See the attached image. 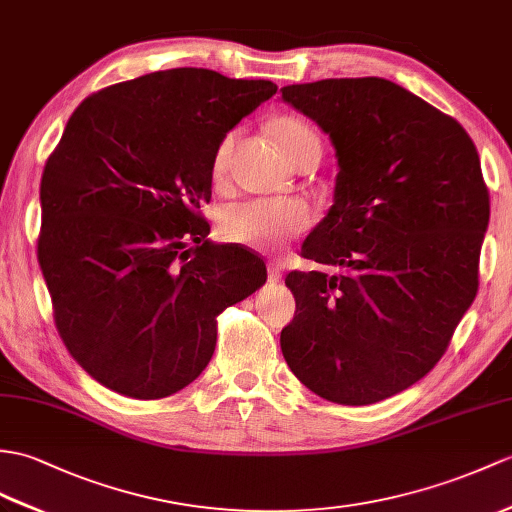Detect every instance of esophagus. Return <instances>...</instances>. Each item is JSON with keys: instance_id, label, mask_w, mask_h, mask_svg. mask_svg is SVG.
<instances>
[{"instance_id": "obj_1", "label": "esophagus", "mask_w": 512, "mask_h": 512, "mask_svg": "<svg viewBox=\"0 0 512 512\" xmlns=\"http://www.w3.org/2000/svg\"><path fill=\"white\" fill-rule=\"evenodd\" d=\"M281 266L279 264H275V261H270L268 264V279L272 281V283H277V281H281Z\"/></svg>"}]
</instances>
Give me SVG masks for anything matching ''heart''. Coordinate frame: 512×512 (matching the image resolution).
Instances as JSON below:
<instances>
[{
	"instance_id": "heart-1",
	"label": "heart",
	"mask_w": 512,
	"mask_h": 512,
	"mask_svg": "<svg viewBox=\"0 0 512 512\" xmlns=\"http://www.w3.org/2000/svg\"><path fill=\"white\" fill-rule=\"evenodd\" d=\"M285 157L294 161L307 146H320L318 135L303 120L281 117L270 126ZM235 133L224 135L213 152L211 174L216 181L227 174ZM314 211L296 198H255L231 205L222 211L220 231L231 244H240L253 251H275L312 227Z\"/></svg>"
}]
</instances>
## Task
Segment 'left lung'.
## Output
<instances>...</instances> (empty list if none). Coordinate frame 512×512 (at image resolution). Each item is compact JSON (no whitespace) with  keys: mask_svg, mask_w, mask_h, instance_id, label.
<instances>
[{"mask_svg":"<svg viewBox=\"0 0 512 512\" xmlns=\"http://www.w3.org/2000/svg\"><path fill=\"white\" fill-rule=\"evenodd\" d=\"M329 135L334 205L301 255L340 275L292 270L281 331L290 371L318 397L368 406L443 358L478 292L489 189L467 130L384 78L281 89Z\"/></svg>","mask_w":512,"mask_h":512,"instance_id":"left-lung-1","label":"left lung"}]
</instances>
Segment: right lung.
Instances as JSON below:
<instances>
[{"label":"right lung","mask_w":512,"mask_h":512,"mask_svg":"<svg viewBox=\"0 0 512 512\" xmlns=\"http://www.w3.org/2000/svg\"><path fill=\"white\" fill-rule=\"evenodd\" d=\"M275 93L178 67L106 87L69 117L41 178L37 255L58 334L95 382L174 395L209 364L216 316L266 283L264 259L207 240L200 207L222 137Z\"/></svg>","instance_id":"add662e5"}]
</instances>
